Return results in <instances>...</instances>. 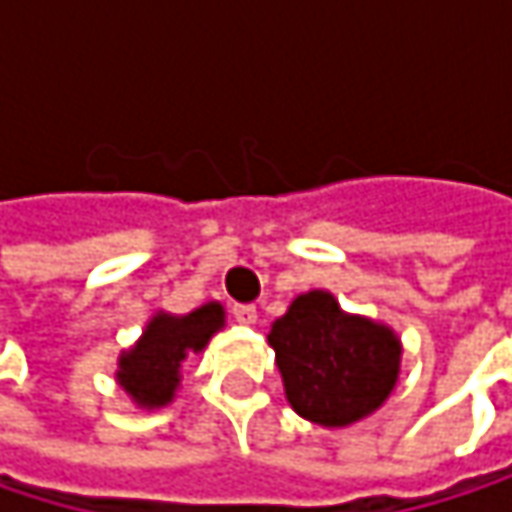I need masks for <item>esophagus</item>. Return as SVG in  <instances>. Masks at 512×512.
Segmentation results:
<instances>
[{"label":"esophagus","instance_id":"1","mask_svg":"<svg viewBox=\"0 0 512 512\" xmlns=\"http://www.w3.org/2000/svg\"><path fill=\"white\" fill-rule=\"evenodd\" d=\"M234 320L243 326H255L257 323V308L255 305H234Z\"/></svg>","mask_w":512,"mask_h":512}]
</instances>
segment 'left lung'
Returning a JSON list of instances; mask_svg holds the SVG:
<instances>
[{"instance_id":"obj_1","label":"left lung","mask_w":512,"mask_h":512,"mask_svg":"<svg viewBox=\"0 0 512 512\" xmlns=\"http://www.w3.org/2000/svg\"><path fill=\"white\" fill-rule=\"evenodd\" d=\"M266 341L293 412L329 430L373 415L400 379L397 332L344 311L329 290L299 293Z\"/></svg>"}]
</instances>
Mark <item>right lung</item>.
Instances as JSON below:
<instances>
[{
	"instance_id": "obj_1",
	"label": "right lung",
	"mask_w": 512,
	"mask_h": 512,
	"mask_svg": "<svg viewBox=\"0 0 512 512\" xmlns=\"http://www.w3.org/2000/svg\"><path fill=\"white\" fill-rule=\"evenodd\" d=\"M225 329V305L204 302L189 314L156 311L130 350H121L115 382L136 409L154 412L174 400L183 382V361L204 353L210 338Z\"/></svg>"
}]
</instances>
